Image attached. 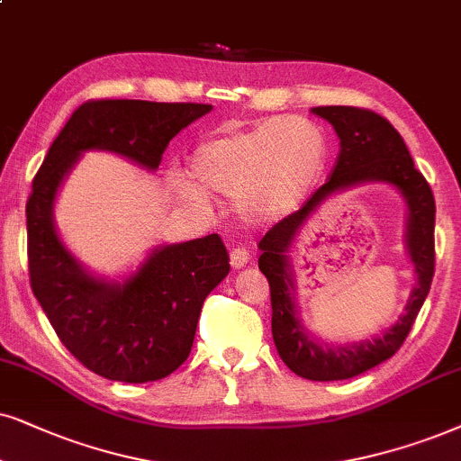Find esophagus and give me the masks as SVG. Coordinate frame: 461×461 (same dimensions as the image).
Returning <instances> with one entry per match:
<instances>
[{
    "label": "esophagus",
    "mask_w": 461,
    "mask_h": 461,
    "mask_svg": "<svg viewBox=\"0 0 461 461\" xmlns=\"http://www.w3.org/2000/svg\"><path fill=\"white\" fill-rule=\"evenodd\" d=\"M249 259H250V253L244 247H236V249H231V253H230V264H231V267H234V270H240V267H244L249 264Z\"/></svg>",
    "instance_id": "1"
}]
</instances>
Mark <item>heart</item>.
<instances>
[{"label": "heart", "instance_id": "b5f03b06", "mask_svg": "<svg viewBox=\"0 0 461 461\" xmlns=\"http://www.w3.org/2000/svg\"><path fill=\"white\" fill-rule=\"evenodd\" d=\"M325 136L312 121L281 116L240 131L202 140L189 155L185 200L203 206L206 195L234 197L238 219L267 225L295 211L325 167Z\"/></svg>", "mask_w": 461, "mask_h": 461}]
</instances>
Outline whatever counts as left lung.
<instances>
[{"label":"left lung","mask_w":461,"mask_h":461,"mask_svg":"<svg viewBox=\"0 0 461 461\" xmlns=\"http://www.w3.org/2000/svg\"><path fill=\"white\" fill-rule=\"evenodd\" d=\"M312 113L334 127L340 138V153L328 183L314 191L298 212L289 214L261 238L259 270L270 283L272 338L287 368L308 381H345L392 357L409 336L434 276L436 203L428 180L415 167L404 140L385 116L355 106H319ZM364 182L393 184L405 197L410 208L407 249L416 266L418 285L405 312L383 337L353 346H325L307 334L297 317L288 250L307 217L330 194Z\"/></svg>","instance_id":"obj_1"}]
</instances>
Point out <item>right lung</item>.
<instances>
[{
    "label": "right lung",
    "mask_w": 461,
    "mask_h": 461,
    "mask_svg": "<svg viewBox=\"0 0 461 461\" xmlns=\"http://www.w3.org/2000/svg\"><path fill=\"white\" fill-rule=\"evenodd\" d=\"M211 104L91 100L50 144L27 200V258L33 295L52 330L85 368L110 381L149 383L189 357L206 295L230 272L217 234L153 249L123 283L95 276L57 234V191L85 150H108L157 170L180 130Z\"/></svg>",
    "instance_id": "right-lung-1"
}]
</instances>
